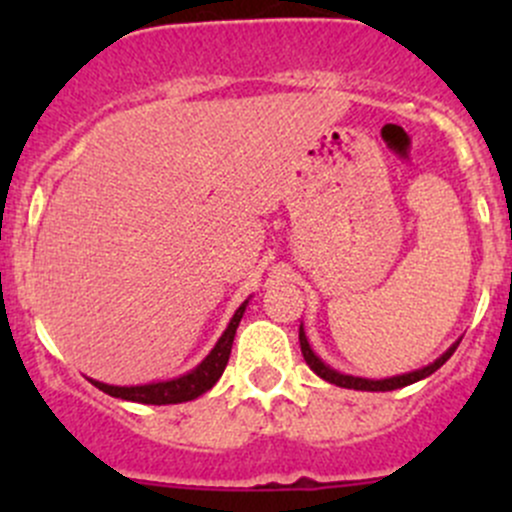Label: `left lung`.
Wrapping results in <instances>:
<instances>
[{"instance_id":"8db88e82","label":"left lung","mask_w":512,"mask_h":512,"mask_svg":"<svg viewBox=\"0 0 512 512\" xmlns=\"http://www.w3.org/2000/svg\"><path fill=\"white\" fill-rule=\"evenodd\" d=\"M299 347H302V356H304V361L309 364V369H312L317 376H322L324 381H329V384H337V386H344V389H356V391H394V389H401V386L414 384V381H418V379H426V376H431L433 371L441 369V366L451 359V354L456 352L458 344H453V347L448 349L441 359H436L433 364L423 366V369L411 371V374H404V376H391V379H379V381L359 379V376H347V374H339V371L329 369V366L324 364V361L319 359L312 349H309V342H307V337H304L302 327H299Z\"/></svg>"}]
</instances>
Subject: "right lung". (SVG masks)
Here are the masks:
<instances>
[{"instance_id":"obj_1","label":"right lung","mask_w":512,"mask_h":512,"mask_svg":"<svg viewBox=\"0 0 512 512\" xmlns=\"http://www.w3.org/2000/svg\"><path fill=\"white\" fill-rule=\"evenodd\" d=\"M245 307L247 302L242 304V307L235 312V317L230 319L225 334L220 337V342L215 344L213 352L205 356L203 364H200L198 369L190 371V374L180 376V379H173V381H160V384H146V386H108V384H101V381H91V384H94L96 389H101L103 394L116 396V399L136 401V404L163 406V404H183V401L198 399L200 394L213 389L215 381L223 376L227 359H230L232 339H235L237 324H240L242 314H245Z\"/></svg>"}]
</instances>
